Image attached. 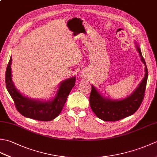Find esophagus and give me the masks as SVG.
<instances>
[{
	"instance_id": "34e87169",
	"label": "esophagus",
	"mask_w": 157,
	"mask_h": 157,
	"mask_svg": "<svg viewBox=\"0 0 157 157\" xmlns=\"http://www.w3.org/2000/svg\"><path fill=\"white\" fill-rule=\"evenodd\" d=\"M82 77H84V75H83V76H82Z\"/></svg>"
}]
</instances>
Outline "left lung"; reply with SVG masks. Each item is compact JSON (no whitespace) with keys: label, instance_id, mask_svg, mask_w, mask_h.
<instances>
[{"label":"left lung","instance_id":"8db88e82","mask_svg":"<svg viewBox=\"0 0 157 157\" xmlns=\"http://www.w3.org/2000/svg\"><path fill=\"white\" fill-rule=\"evenodd\" d=\"M142 62L145 65V75L138 87L132 94L121 101H113L103 98L94 86L90 95V105L95 115L105 121H116L134 114L140 106L144 97L148 69L140 48L136 44Z\"/></svg>","mask_w":157,"mask_h":157}]
</instances>
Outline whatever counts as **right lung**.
<instances>
[{"label": "right lung", "instance_id": "right-lung-1", "mask_svg": "<svg viewBox=\"0 0 157 157\" xmlns=\"http://www.w3.org/2000/svg\"><path fill=\"white\" fill-rule=\"evenodd\" d=\"M11 56L5 73L6 88L14 101L18 112L26 117L38 121H48L56 118L61 112L69 94L75 86V77L61 83L56 97L52 101H34L23 96L15 88L11 79Z\"/></svg>", "mask_w": 157, "mask_h": 157}]
</instances>
